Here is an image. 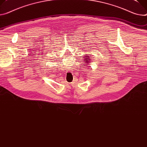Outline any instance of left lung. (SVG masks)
Returning a JSON list of instances; mask_svg holds the SVG:
<instances>
[{"instance_id": "left-lung-1", "label": "left lung", "mask_w": 147, "mask_h": 147, "mask_svg": "<svg viewBox=\"0 0 147 147\" xmlns=\"http://www.w3.org/2000/svg\"><path fill=\"white\" fill-rule=\"evenodd\" d=\"M84 57V63L85 64H87V65H90V64H89V63L90 62V61H91V59H89V57L88 56H87V55H85V57Z\"/></svg>"}]
</instances>
